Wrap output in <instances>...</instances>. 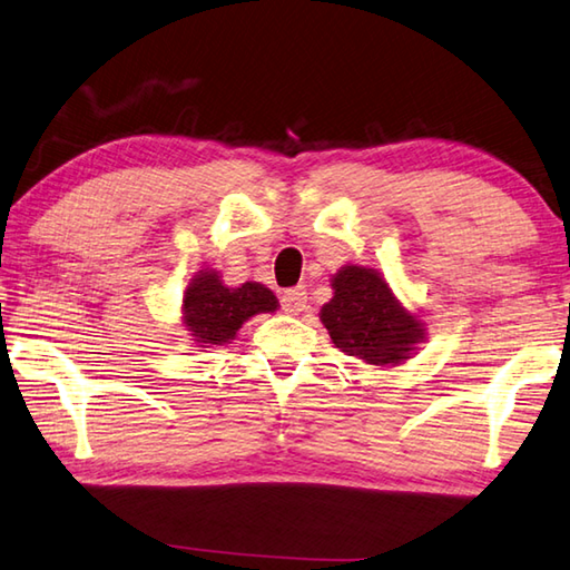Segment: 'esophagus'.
Returning a JSON list of instances; mask_svg holds the SVG:
<instances>
[{
    "instance_id": "obj_1",
    "label": "esophagus",
    "mask_w": 570,
    "mask_h": 570,
    "mask_svg": "<svg viewBox=\"0 0 570 570\" xmlns=\"http://www.w3.org/2000/svg\"><path fill=\"white\" fill-rule=\"evenodd\" d=\"M306 288L304 286H294V288H286V292L282 294V308L286 311L288 316H298L301 311L306 308Z\"/></svg>"
}]
</instances>
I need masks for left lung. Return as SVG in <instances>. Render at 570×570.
I'll list each match as a JSON object with an SVG mask.
<instances>
[{
    "mask_svg": "<svg viewBox=\"0 0 570 570\" xmlns=\"http://www.w3.org/2000/svg\"><path fill=\"white\" fill-rule=\"evenodd\" d=\"M331 286L321 323L343 353L371 365H397L425 341L422 321L400 304L381 272L345 264Z\"/></svg>",
    "mask_w": 570,
    "mask_h": 570,
    "instance_id": "left-lung-1",
    "label": "left lung"
}]
</instances>
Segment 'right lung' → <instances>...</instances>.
<instances>
[{
  "label": "right lung",
  "instance_id": "add662e5",
  "mask_svg": "<svg viewBox=\"0 0 570 570\" xmlns=\"http://www.w3.org/2000/svg\"><path fill=\"white\" fill-rule=\"evenodd\" d=\"M276 306L274 292L264 284L247 282L232 288L219 272L203 269L185 288L183 323L199 348H212L234 341L244 321L269 314Z\"/></svg>",
  "mask_w": 570,
  "mask_h": 570
}]
</instances>
